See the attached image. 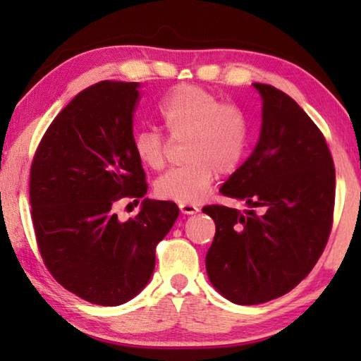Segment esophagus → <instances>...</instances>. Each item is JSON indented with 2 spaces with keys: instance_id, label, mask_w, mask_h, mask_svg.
Wrapping results in <instances>:
<instances>
[{
  "instance_id": "obj_1",
  "label": "esophagus",
  "mask_w": 361,
  "mask_h": 361,
  "mask_svg": "<svg viewBox=\"0 0 361 361\" xmlns=\"http://www.w3.org/2000/svg\"><path fill=\"white\" fill-rule=\"evenodd\" d=\"M180 210L185 215H194V213L199 212V207H195L194 204H186V202H180Z\"/></svg>"
}]
</instances>
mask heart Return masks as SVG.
<instances>
[{"instance_id":"1","label":"heart","mask_w":361,"mask_h":361,"mask_svg":"<svg viewBox=\"0 0 361 361\" xmlns=\"http://www.w3.org/2000/svg\"><path fill=\"white\" fill-rule=\"evenodd\" d=\"M157 116L172 138H186V166L169 170L156 181V194L175 202L195 204L210 191L218 172L228 175L240 166L247 148V119L239 106L223 103L199 85H178L157 105ZM138 161L151 170L167 162V143L156 129L133 137Z\"/></svg>"}]
</instances>
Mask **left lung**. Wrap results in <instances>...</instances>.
Masks as SVG:
<instances>
[{"instance_id": "8db88e82", "label": "left lung", "mask_w": 361, "mask_h": 361, "mask_svg": "<svg viewBox=\"0 0 361 361\" xmlns=\"http://www.w3.org/2000/svg\"><path fill=\"white\" fill-rule=\"evenodd\" d=\"M262 99L259 142L219 189L248 210L202 209L216 226L205 266L235 304L283 296L312 271L333 226L336 172L315 122L282 90L253 84Z\"/></svg>"}]
</instances>
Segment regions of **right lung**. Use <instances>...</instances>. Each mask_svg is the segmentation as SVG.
Returning a JSON list of instances; mask_svg holds the SVG:
<instances>
[{
	"label": "right lung",
	"instance_id": "obj_1",
	"mask_svg": "<svg viewBox=\"0 0 361 361\" xmlns=\"http://www.w3.org/2000/svg\"><path fill=\"white\" fill-rule=\"evenodd\" d=\"M138 82L102 81L66 105L30 169L32 221L41 258L73 295L99 305L137 296L156 266V247L178 218L170 200L145 199L148 183L133 151ZM143 198L122 224L121 200Z\"/></svg>",
	"mask_w": 361,
	"mask_h": 361
}]
</instances>
